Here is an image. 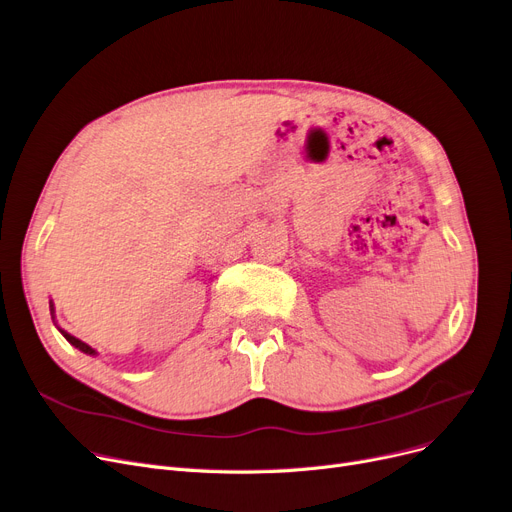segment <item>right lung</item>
Returning a JSON list of instances; mask_svg holds the SVG:
<instances>
[{
	"instance_id": "obj_1",
	"label": "right lung",
	"mask_w": 512,
	"mask_h": 512,
	"mask_svg": "<svg viewBox=\"0 0 512 512\" xmlns=\"http://www.w3.org/2000/svg\"><path fill=\"white\" fill-rule=\"evenodd\" d=\"M50 310H52V319H56V310H54V302H50ZM58 331L64 335V339H66V342L70 344V346H75V348H79L81 352H85V354H89V356H97V352L91 348V346H87L85 342H81V339L79 337H75V335H70L68 331H64V329H60L58 327Z\"/></svg>"
}]
</instances>
